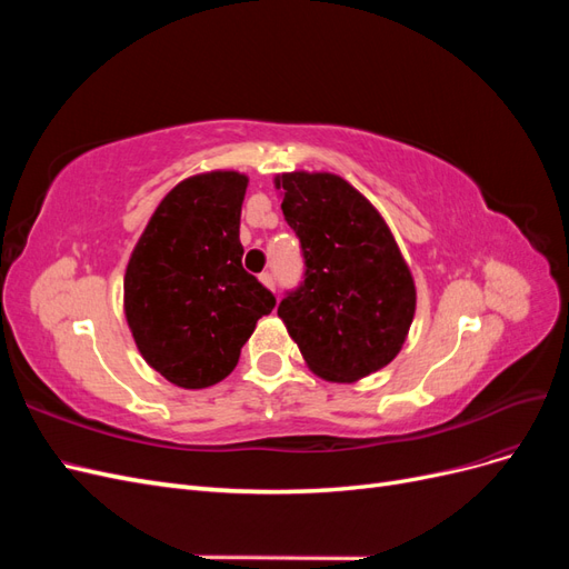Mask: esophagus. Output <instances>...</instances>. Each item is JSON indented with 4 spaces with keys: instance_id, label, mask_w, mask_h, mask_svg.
Listing matches in <instances>:
<instances>
[{
    "instance_id": "obj_1",
    "label": "esophagus",
    "mask_w": 569,
    "mask_h": 569,
    "mask_svg": "<svg viewBox=\"0 0 569 569\" xmlns=\"http://www.w3.org/2000/svg\"><path fill=\"white\" fill-rule=\"evenodd\" d=\"M261 282H263L266 287L274 289V278H272V272H263V274H261Z\"/></svg>"
}]
</instances>
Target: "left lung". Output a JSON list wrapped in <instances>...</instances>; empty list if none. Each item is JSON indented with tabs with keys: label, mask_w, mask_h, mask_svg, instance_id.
Listing matches in <instances>:
<instances>
[{
	"label": "left lung",
	"mask_w": 569,
	"mask_h": 569,
	"mask_svg": "<svg viewBox=\"0 0 569 569\" xmlns=\"http://www.w3.org/2000/svg\"><path fill=\"white\" fill-rule=\"evenodd\" d=\"M303 274L278 316L313 372L356 382L401 351L416 313V284L382 216L332 173L274 178Z\"/></svg>",
	"instance_id": "left-lung-1"
}]
</instances>
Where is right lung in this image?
Here are the masks:
<instances>
[{
  "mask_svg": "<svg viewBox=\"0 0 569 569\" xmlns=\"http://www.w3.org/2000/svg\"><path fill=\"white\" fill-rule=\"evenodd\" d=\"M247 178L194 176L153 211L126 270V318L147 363L203 389L228 377L274 297L242 268L239 216Z\"/></svg>",
  "mask_w": 569,
  "mask_h": 569,
  "instance_id": "add662e5",
  "label": "right lung"
}]
</instances>
